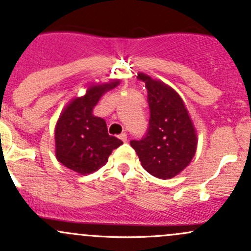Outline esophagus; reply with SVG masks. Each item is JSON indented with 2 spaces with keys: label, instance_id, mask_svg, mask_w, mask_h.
<instances>
[{
  "label": "esophagus",
  "instance_id": "esophagus-1",
  "mask_svg": "<svg viewBox=\"0 0 251 251\" xmlns=\"http://www.w3.org/2000/svg\"><path fill=\"white\" fill-rule=\"evenodd\" d=\"M119 138H120L123 142H127V134H126L125 132H123L120 136H119Z\"/></svg>",
  "mask_w": 251,
  "mask_h": 251
}]
</instances>
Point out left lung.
<instances>
[{
  "mask_svg": "<svg viewBox=\"0 0 251 251\" xmlns=\"http://www.w3.org/2000/svg\"><path fill=\"white\" fill-rule=\"evenodd\" d=\"M146 83L150 118L148 130L139 141L130 144L148 173L160 179L179 174L191 162L197 136L183 100L162 81L139 73Z\"/></svg>",
  "mask_w": 251,
  "mask_h": 251,
  "instance_id": "obj_1",
  "label": "left lung"
}]
</instances>
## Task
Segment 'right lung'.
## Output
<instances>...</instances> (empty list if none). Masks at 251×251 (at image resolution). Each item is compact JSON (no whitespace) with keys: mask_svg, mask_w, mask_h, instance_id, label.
Segmentation results:
<instances>
[{"mask_svg":"<svg viewBox=\"0 0 251 251\" xmlns=\"http://www.w3.org/2000/svg\"><path fill=\"white\" fill-rule=\"evenodd\" d=\"M118 84L114 80L89 86L86 94L72 100L60 115L55 127V147L57 160L65 167L80 174L92 173L123 144L117 137L108 134L103 119L92 114L102 95Z\"/></svg>","mask_w":251,"mask_h":251,"instance_id":"right-lung-1","label":"right lung"}]
</instances>
